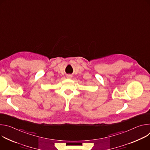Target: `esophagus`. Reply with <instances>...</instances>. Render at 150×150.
Returning a JSON list of instances; mask_svg holds the SVG:
<instances>
[{
	"label": "esophagus",
	"mask_w": 150,
	"mask_h": 150,
	"mask_svg": "<svg viewBox=\"0 0 150 150\" xmlns=\"http://www.w3.org/2000/svg\"><path fill=\"white\" fill-rule=\"evenodd\" d=\"M67 78H72V76H71V75H67Z\"/></svg>",
	"instance_id": "obj_1"
}]
</instances>
